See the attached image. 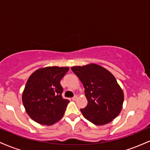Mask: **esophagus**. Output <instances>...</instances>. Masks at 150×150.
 Wrapping results in <instances>:
<instances>
[{
  "label": "esophagus",
  "instance_id": "esophagus-1",
  "mask_svg": "<svg viewBox=\"0 0 150 150\" xmlns=\"http://www.w3.org/2000/svg\"><path fill=\"white\" fill-rule=\"evenodd\" d=\"M77 99V95H75L73 98H72V99H73V101H75Z\"/></svg>",
  "mask_w": 150,
  "mask_h": 150
}]
</instances>
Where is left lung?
<instances>
[{"mask_svg":"<svg viewBox=\"0 0 150 150\" xmlns=\"http://www.w3.org/2000/svg\"><path fill=\"white\" fill-rule=\"evenodd\" d=\"M71 70L85 87L88 103L80 111L86 119L101 125L110 123L119 115L124 96L112 74L96 64L72 67Z\"/></svg>","mask_w":150,"mask_h":150,"instance_id":"8db88e82","label":"left lung"}]
</instances>
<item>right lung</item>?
<instances>
[{
    "label": "right lung",
    "mask_w": 150,
    "mask_h": 150,
    "mask_svg": "<svg viewBox=\"0 0 150 150\" xmlns=\"http://www.w3.org/2000/svg\"><path fill=\"white\" fill-rule=\"evenodd\" d=\"M68 67H46L31 75L22 94V103L27 114L42 125H51L64 115L70 102L63 99L60 84L68 73Z\"/></svg>",
    "instance_id": "right-lung-1"
}]
</instances>
